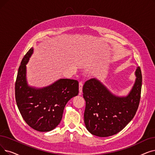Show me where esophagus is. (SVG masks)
I'll return each mask as SVG.
<instances>
[{
	"label": "esophagus",
	"instance_id": "34e87169",
	"mask_svg": "<svg viewBox=\"0 0 155 155\" xmlns=\"http://www.w3.org/2000/svg\"><path fill=\"white\" fill-rule=\"evenodd\" d=\"M82 87H83V82H79V94L80 95H81V94L82 92Z\"/></svg>",
	"mask_w": 155,
	"mask_h": 155
}]
</instances>
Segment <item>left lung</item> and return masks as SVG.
Segmentation results:
<instances>
[{"mask_svg": "<svg viewBox=\"0 0 155 155\" xmlns=\"http://www.w3.org/2000/svg\"><path fill=\"white\" fill-rule=\"evenodd\" d=\"M135 83L125 96L112 93L96 78H91L83 86L85 101L84 122L86 129L94 136L109 137L120 132L135 116L142 87V74L137 67Z\"/></svg>", "mask_w": 155, "mask_h": 155, "instance_id": "left-lung-1", "label": "left lung"}]
</instances>
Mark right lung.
Segmentation results:
<instances>
[{
  "mask_svg": "<svg viewBox=\"0 0 155 155\" xmlns=\"http://www.w3.org/2000/svg\"><path fill=\"white\" fill-rule=\"evenodd\" d=\"M33 52L31 48L23 58L15 84L16 101L21 115L32 129L49 132L59 124L66 103L78 95V82L61 78L48 86H30L26 79V64Z\"/></svg>",
  "mask_w": 155,
  "mask_h": 155,
  "instance_id": "obj_1",
  "label": "right lung"
}]
</instances>
